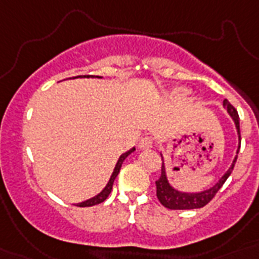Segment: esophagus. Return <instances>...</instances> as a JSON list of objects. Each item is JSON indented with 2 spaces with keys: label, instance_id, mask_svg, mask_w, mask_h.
Wrapping results in <instances>:
<instances>
[{
  "label": "esophagus",
  "instance_id": "34e87169",
  "mask_svg": "<svg viewBox=\"0 0 259 259\" xmlns=\"http://www.w3.org/2000/svg\"><path fill=\"white\" fill-rule=\"evenodd\" d=\"M138 148L141 150H148V149H152L153 148V140L149 137H145L142 138L140 144H138Z\"/></svg>",
  "mask_w": 259,
  "mask_h": 259
}]
</instances>
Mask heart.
<instances>
[{"label": "heart", "mask_w": 259, "mask_h": 259, "mask_svg": "<svg viewBox=\"0 0 259 259\" xmlns=\"http://www.w3.org/2000/svg\"><path fill=\"white\" fill-rule=\"evenodd\" d=\"M175 95L179 98H184L188 95V90L187 89H176L175 90Z\"/></svg>", "instance_id": "heart-1"}]
</instances>
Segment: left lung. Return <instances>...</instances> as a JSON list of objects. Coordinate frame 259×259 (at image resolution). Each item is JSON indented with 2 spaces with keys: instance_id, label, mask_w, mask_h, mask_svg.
<instances>
[{
  "instance_id": "1",
  "label": "left lung",
  "mask_w": 259,
  "mask_h": 259,
  "mask_svg": "<svg viewBox=\"0 0 259 259\" xmlns=\"http://www.w3.org/2000/svg\"><path fill=\"white\" fill-rule=\"evenodd\" d=\"M223 107L227 110V113L231 117V119L234 121V125H235V129H237L238 134V149L237 154L239 153V149H241V130H239V117H238L237 110L234 109V106L230 103L227 99L223 101ZM237 157L235 156L233 160V164L230 166L227 172L223 175V176L219 179V180L207 189H203V191H199V192H184V191H179L173 187L172 184L168 180V176H166V169H165V162H164V157H162V166H161V177L156 181V187H157V197L160 203H161L164 207L169 209H193V208H201L204 207L207 203L212 200V197L217 195V192L222 188V185L225 184L226 180L229 179V176L231 175L234 169V165L237 162Z\"/></svg>"
}]
</instances>
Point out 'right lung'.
Listing matches in <instances>:
<instances>
[{"label": "right lung", "mask_w": 259, "mask_h": 259, "mask_svg": "<svg viewBox=\"0 0 259 259\" xmlns=\"http://www.w3.org/2000/svg\"><path fill=\"white\" fill-rule=\"evenodd\" d=\"M87 78H89V76H87ZM97 78H101V76H97ZM134 150H136V148H132L130 150H127V152H125V153L119 156L117 164H115V166H114L113 173H111V176H110L109 181H107V184H106V187L102 189L101 192L98 193V195H95V196L90 197V199H87V200L82 201V203H78L76 205H79V207H91V205L99 204V203H102V201H105L106 199H107V196L110 195V192H111V189H113L114 180H115V177L118 176V173H119V170H121V166L122 164H123V161H125V158L127 157L129 154L133 153Z\"/></svg>", "instance_id": "obj_1"}]
</instances>
